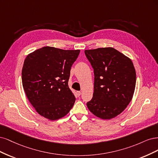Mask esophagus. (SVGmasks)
Returning a JSON list of instances; mask_svg holds the SVG:
<instances>
[{
  "mask_svg": "<svg viewBox=\"0 0 158 158\" xmlns=\"http://www.w3.org/2000/svg\"><path fill=\"white\" fill-rule=\"evenodd\" d=\"M76 94H77V96H79L81 94V91H77V93H76Z\"/></svg>",
  "mask_w": 158,
  "mask_h": 158,
  "instance_id": "esophagus-1",
  "label": "esophagus"
}]
</instances>
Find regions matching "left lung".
<instances>
[{"label":"left lung","instance_id":"1","mask_svg":"<svg viewBox=\"0 0 158 158\" xmlns=\"http://www.w3.org/2000/svg\"><path fill=\"white\" fill-rule=\"evenodd\" d=\"M94 69V93L86 103L94 115L114 118L123 111L133 98L136 72L132 61L115 48L85 50Z\"/></svg>","mask_w":158,"mask_h":158}]
</instances>
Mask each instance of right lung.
<instances>
[{
  "label": "right lung",
  "instance_id": "add662e5",
  "mask_svg": "<svg viewBox=\"0 0 158 158\" xmlns=\"http://www.w3.org/2000/svg\"><path fill=\"white\" fill-rule=\"evenodd\" d=\"M79 50L44 47L29 54L22 72V85L38 114L50 120L63 118L72 108L75 97L68 86L70 70Z\"/></svg>",
  "mask_w": 158,
  "mask_h": 158
}]
</instances>
